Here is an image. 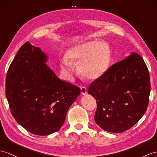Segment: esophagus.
I'll list each match as a JSON object with an SVG mask.
<instances>
[{"label": "esophagus", "mask_w": 157, "mask_h": 157, "mask_svg": "<svg viewBox=\"0 0 157 157\" xmlns=\"http://www.w3.org/2000/svg\"><path fill=\"white\" fill-rule=\"evenodd\" d=\"M81 94L82 95H85L87 94V89L85 86H82L81 88Z\"/></svg>", "instance_id": "34e87169"}]
</instances>
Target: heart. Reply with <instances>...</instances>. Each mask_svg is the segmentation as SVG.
<instances>
[{"label":"heart","mask_w":157,"mask_h":157,"mask_svg":"<svg viewBox=\"0 0 157 157\" xmlns=\"http://www.w3.org/2000/svg\"><path fill=\"white\" fill-rule=\"evenodd\" d=\"M70 59L64 57L62 67L67 78L72 80L75 70L72 63H79L78 68L82 76L89 80L101 76L110 62V48L105 41H91L76 45L69 53Z\"/></svg>","instance_id":"heart-1"}]
</instances>
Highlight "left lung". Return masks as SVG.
I'll return each instance as SVG.
<instances>
[{"instance_id": "obj_1", "label": "left lung", "mask_w": 157, "mask_h": 157, "mask_svg": "<svg viewBox=\"0 0 157 157\" xmlns=\"http://www.w3.org/2000/svg\"><path fill=\"white\" fill-rule=\"evenodd\" d=\"M150 91L146 64L142 56L132 52L90 84L88 93L97 103L95 123L110 132L127 131L146 112Z\"/></svg>"}]
</instances>
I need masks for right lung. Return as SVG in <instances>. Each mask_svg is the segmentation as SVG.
<instances>
[{"label": "right lung", "instance_id": "add662e5", "mask_svg": "<svg viewBox=\"0 0 157 157\" xmlns=\"http://www.w3.org/2000/svg\"><path fill=\"white\" fill-rule=\"evenodd\" d=\"M47 55L26 42L6 77V97L14 119L34 135L59 131L81 89L62 81L45 63Z\"/></svg>", "mask_w": 157, "mask_h": 157}]
</instances>
